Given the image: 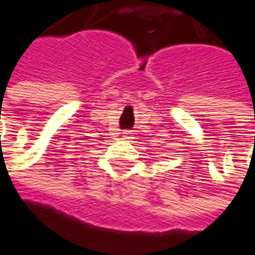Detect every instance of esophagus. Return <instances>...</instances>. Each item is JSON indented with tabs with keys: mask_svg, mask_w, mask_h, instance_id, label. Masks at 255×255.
Segmentation results:
<instances>
[{
	"mask_svg": "<svg viewBox=\"0 0 255 255\" xmlns=\"http://www.w3.org/2000/svg\"><path fill=\"white\" fill-rule=\"evenodd\" d=\"M121 135H123V138H124V140H129V138H132V137H131V135H132V132H131V131H123V134H121Z\"/></svg>",
	"mask_w": 255,
	"mask_h": 255,
	"instance_id": "34e87169",
	"label": "esophagus"
}]
</instances>
